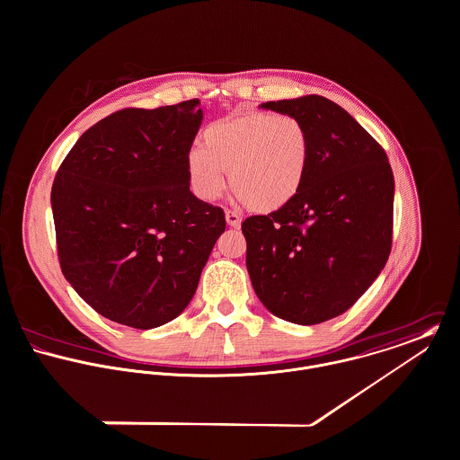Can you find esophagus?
I'll list each match as a JSON object with an SVG mask.
<instances>
[{
  "mask_svg": "<svg viewBox=\"0 0 460 460\" xmlns=\"http://www.w3.org/2000/svg\"><path fill=\"white\" fill-rule=\"evenodd\" d=\"M226 220L231 227H238L242 224V217L236 211H231V209H226Z\"/></svg>",
  "mask_w": 460,
  "mask_h": 460,
  "instance_id": "esophagus-1",
  "label": "esophagus"
}]
</instances>
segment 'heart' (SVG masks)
<instances>
[{
	"label": "heart",
	"instance_id": "heart-1",
	"mask_svg": "<svg viewBox=\"0 0 460 460\" xmlns=\"http://www.w3.org/2000/svg\"><path fill=\"white\" fill-rule=\"evenodd\" d=\"M202 146L186 155L188 181L202 200L224 191L229 171L240 202L272 213L300 193L309 172L311 135L293 115L234 111L206 126Z\"/></svg>",
	"mask_w": 460,
	"mask_h": 460
}]
</instances>
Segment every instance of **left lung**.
Wrapping results in <instances>:
<instances>
[{"label": "left lung", "mask_w": 460, "mask_h": 460, "mask_svg": "<svg viewBox=\"0 0 460 460\" xmlns=\"http://www.w3.org/2000/svg\"><path fill=\"white\" fill-rule=\"evenodd\" d=\"M261 106L305 124L311 164L288 206L243 220L247 270L270 313L298 325L322 323L350 309L385 267L393 171L380 144L327 97Z\"/></svg>", "instance_id": "1"}]
</instances>
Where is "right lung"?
Wrapping results in <instances>:
<instances>
[{
	"mask_svg": "<svg viewBox=\"0 0 460 460\" xmlns=\"http://www.w3.org/2000/svg\"><path fill=\"white\" fill-rule=\"evenodd\" d=\"M199 106L119 110L80 137L55 176L62 274L120 325L144 331L180 316L226 231L224 209L190 191Z\"/></svg>",
	"mask_w": 460,
	"mask_h": 460,
	"instance_id": "obj_1",
	"label": "right lung"
}]
</instances>
